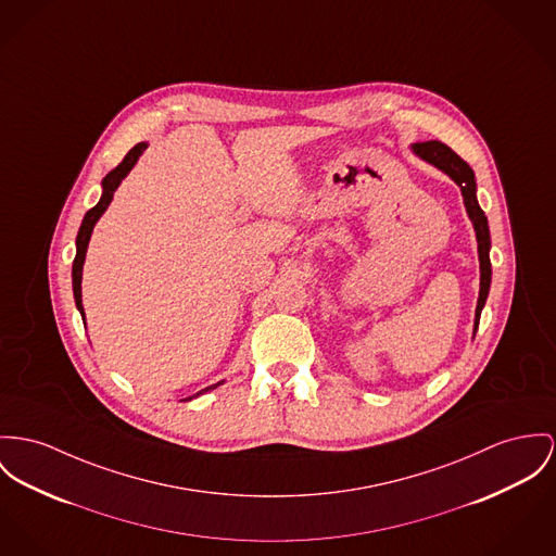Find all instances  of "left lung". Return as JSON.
<instances>
[{"instance_id": "obj_1", "label": "left lung", "mask_w": 556, "mask_h": 556, "mask_svg": "<svg viewBox=\"0 0 556 556\" xmlns=\"http://www.w3.org/2000/svg\"><path fill=\"white\" fill-rule=\"evenodd\" d=\"M413 150L426 159L431 165H435L438 169L448 173L457 186L462 188L464 194V203L470 215L473 230H476V239H478V257H480V294H478V304H476V321H473V330H478V321H480V311L489 296V288H491V260H489V250H491V237H489V224H486V215L480 210L478 201H476V179L470 165L457 156L446 143L433 139V141H419L413 146Z\"/></svg>"}]
</instances>
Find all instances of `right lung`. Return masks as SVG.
Returning <instances> with one entry per match:
<instances>
[{
  "mask_svg": "<svg viewBox=\"0 0 556 556\" xmlns=\"http://www.w3.org/2000/svg\"><path fill=\"white\" fill-rule=\"evenodd\" d=\"M146 150V143H137V146H132L130 150L127 152V156L123 159V163L116 167V169H112V172L105 175V179H103V194H101V201L92 207V210H88L85 215V219H83V226H80V232H78V239H76V257H74V268H72V279H74V299H76V306L80 308V313L85 315V308H83V288H80V283H83V264H85L86 256V248H88V241H90V232H92V228H94V224H97V219L101 217V214L108 210V205L112 203V199H114V192H116V188H118V184L123 181V177L127 175L130 169H132V165L137 163V159L141 156V152ZM207 389H212V387H207ZM207 389H203V391H207ZM201 391V393H203ZM188 400H192V397H188Z\"/></svg>",
  "mask_w": 556,
  "mask_h": 556,
  "instance_id": "add662e5",
  "label": "right lung"
}]
</instances>
